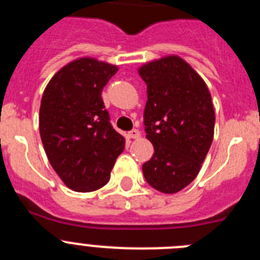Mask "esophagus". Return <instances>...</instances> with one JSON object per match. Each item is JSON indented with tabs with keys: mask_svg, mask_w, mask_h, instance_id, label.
I'll list each match as a JSON object with an SVG mask.
<instances>
[{
	"mask_svg": "<svg viewBox=\"0 0 260 260\" xmlns=\"http://www.w3.org/2000/svg\"><path fill=\"white\" fill-rule=\"evenodd\" d=\"M139 137H141V133H139V130H137V128H134V130H132V132L128 133V138H130V139H138Z\"/></svg>",
	"mask_w": 260,
	"mask_h": 260,
	"instance_id": "1",
	"label": "esophagus"
}]
</instances>
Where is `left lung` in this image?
Listing matches in <instances>:
<instances>
[{"mask_svg":"<svg viewBox=\"0 0 260 260\" xmlns=\"http://www.w3.org/2000/svg\"><path fill=\"white\" fill-rule=\"evenodd\" d=\"M138 73L147 84L144 130L155 150L143 164L144 178L153 189L174 194L195 180L212 144L211 93L178 56L148 62Z\"/></svg>","mask_w":260,"mask_h":260,"instance_id":"left-lung-1","label":"left lung"}]
</instances>
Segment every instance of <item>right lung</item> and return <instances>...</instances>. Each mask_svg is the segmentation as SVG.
<instances>
[{
  "label": "right lung",
  "mask_w": 260,
  "mask_h": 260,
  "mask_svg": "<svg viewBox=\"0 0 260 260\" xmlns=\"http://www.w3.org/2000/svg\"><path fill=\"white\" fill-rule=\"evenodd\" d=\"M118 68L91 57L71 61L49 80L39 128L50 165L69 189L89 192L107 185L125 138L109 122L102 91Z\"/></svg>",
  "instance_id": "right-lung-1"
}]
</instances>
